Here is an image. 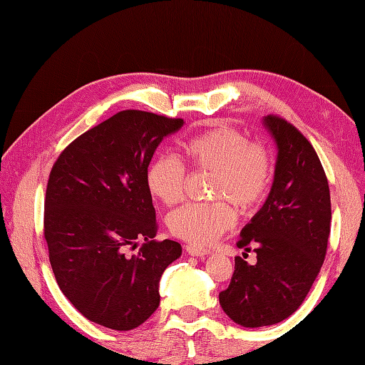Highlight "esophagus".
Wrapping results in <instances>:
<instances>
[{
	"label": "esophagus",
	"instance_id": "1",
	"mask_svg": "<svg viewBox=\"0 0 365 365\" xmlns=\"http://www.w3.org/2000/svg\"><path fill=\"white\" fill-rule=\"evenodd\" d=\"M185 250H187V252L190 255H192V257H199V259H204L205 255L210 254V251H208V250H204V247H197L195 245H188L187 247H185Z\"/></svg>",
	"mask_w": 365,
	"mask_h": 365
}]
</instances>
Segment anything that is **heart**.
<instances>
[{
  "mask_svg": "<svg viewBox=\"0 0 365 365\" xmlns=\"http://www.w3.org/2000/svg\"><path fill=\"white\" fill-rule=\"evenodd\" d=\"M185 152L197 169L213 170V196L232 200L243 210L257 205L271 182L267 150L254 145L234 127L215 125L185 144ZM150 195L166 205L183 197L187 169L173 155L155 157L145 173ZM227 200L210 205L187 204L168 216L170 234L196 246H208L234 227L235 210Z\"/></svg>",
  "mask_w": 365,
  "mask_h": 365,
  "instance_id": "obj_1",
  "label": "heart"
}]
</instances>
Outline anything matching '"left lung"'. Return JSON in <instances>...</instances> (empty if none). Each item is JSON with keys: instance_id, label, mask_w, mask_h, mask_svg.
Returning <instances> with one entry per match:
<instances>
[{"instance_id": "left-lung-1", "label": "left lung", "mask_w": 365, "mask_h": 365, "mask_svg": "<svg viewBox=\"0 0 365 365\" xmlns=\"http://www.w3.org/2000/svg\"><path fill=\"white\" fill-rule=\"evenodd\" d=\"M277 149L274 178L260 210L240 232L238 247L255 246L257 263L235 257V271L220 304L240 327L276 324L307 297L327 255L331 197L312 144L292 123L265 115Z\"/></svg>"}]
</instances>
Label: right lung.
<instances>
[{"label": "right lung", "instance_id": "add662e5", "mask_svg": "<svg viewBox=\"0 0 365 365\" xmlns=\"http://www.w3.org/2000/svg\"><path fill=\"white\" fill-rule=\"evenodd\" d=\"M183 119L127 110L88 130L54 163L43 232L54 277L88 320L115 331L143 324L160 306V277L180 243L155 242L145 173L163 138ZM138 239L145 243L128 255Z\"/></svg>", "mask_w": 365, "mask_h": 365}]
</instances>
